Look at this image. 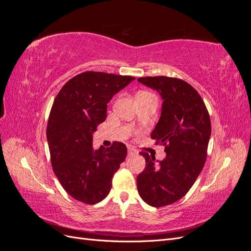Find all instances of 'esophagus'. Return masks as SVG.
Instances as JSON below:
<instances>
[{
	"label": "esophagus",
	"instance_id": "esophagus-1",
	"mask_svg": "<svg viewBox=\"0 0 251 251\" xmlns=\"http://www.w3.org/2000/svg\"><path fill=\"white\" fill-rule=\"evenodd\" d=\"M137 154V151L134 150L133 148H128L127 149V155L128 156H133V155H136Z\"/></svg>",
	"mask_w": 251,
	"mask_h": 251
}]
</instances>
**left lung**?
<instances>
[{
  "mask_svg": "<svg viewBox=\"0 0 251 251\" xmlns=\"http://www.w3.org/2000/svg\"><path fill=\"white\" fill-rule=\"evenodd\" d=\"M162 98L161 116L151 137L162 144L166 157L141 151L146 168L137 177L141 199L153 207L173 204L184 197L206 161L211 134L208 111L200 94L186 81L168 76L140 77Z\"/></svg>",
  "mask_w": 251,
  "mask_h": 251,
  "instance_id": "obj_1",
  "label": "left lung"
}]
</instances>
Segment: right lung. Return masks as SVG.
<instances>
[{
  "label": "right lung",
  "instance_id": "add662e5",
  "mask_svg": "<svg viewBox=\"0 0 251 251\" xmlns=\"http://www.w3.org/2000/svg\"><path fill=\"white\" fill-rule=\"evenodd\" d=\"M133 76L87 71L65 83L53 101L47 140L53 172L65 191L86 204L102 201L114 174L126 157V147L94 150L92 135L107 117V104Z\"/></svg>",
  "mask_w": 251,
  "mask_h": 251
}]
</instances>
